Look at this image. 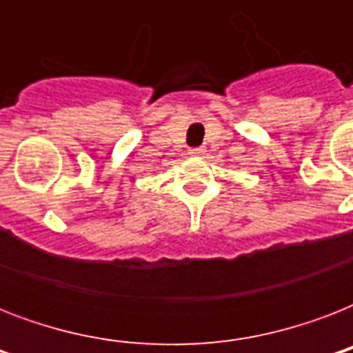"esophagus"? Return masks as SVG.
<instances>
[{
    "mask_svg": "<svg viewBox=\"0 0 353 353\" xmlns=\"http://www.w3.org/2000/svg\"><path fill=\"white\" fill-rule=\"evenodd\" d=\"M188 154L196 155V157H198V155L205 154V148H201V146H198V148H190V150H188Z\"/></svg>",
    "mask_w": 353,
    "mask_h": 353,
    "instance_id": "obj_1",
    "label": "esophagus"
}]
</instances>
